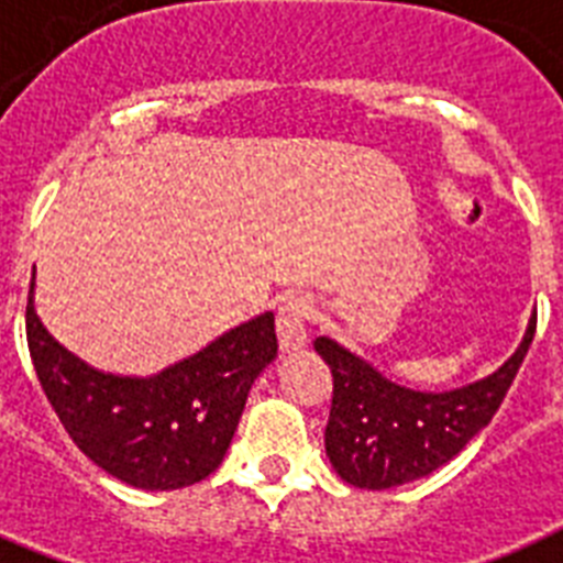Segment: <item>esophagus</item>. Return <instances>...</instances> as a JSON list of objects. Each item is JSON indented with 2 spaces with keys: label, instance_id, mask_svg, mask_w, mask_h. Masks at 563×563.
Segmentation results:
<instances>
[{
  "label": "esophagus",
  "instance_id": "1",
  "mask_svg": "<svg viewBox=\"0 0 563 563\" xmlns=\"http://www.w3.org/2000/svg\"><path fill=\"white\" fill-rule=\"evenodd\" d=\"M313 319V305L308 296H290L278 308L276 328H278V347L282 354H296L308 345V322Z\"/></svg>",
  "mask_w": 563,
  "mask_h": 563
}]
</instances>
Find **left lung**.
I'll use <instances>...</instances> for the list:
<instances>
[{"label": "left lung", "instance_id": "obj_1", "mask_svg": "<svg viewBox=\"0 0 563 563\" xmlns=\"http://www.w3.org/2000/svg\"><path fill=\"white\" fill-rule=\"evenodd\" d=\"M536 324L538 313L529 319L521 347L495 374L443 394L402 388L333 339H316L313 347L333 374L324 449L339 477L360 489H391L449 463L498 415Z\"/></svg>", "mask_w": 563, "mask_h": 563}]
</instances>
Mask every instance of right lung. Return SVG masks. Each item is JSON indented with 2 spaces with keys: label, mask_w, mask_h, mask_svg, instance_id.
<instances>
[{
  "label": "right lung",
  "mask_w": 563,
  "mask_h": 563,
  "mask_svg": "<svg viewBox=\"0 0 563 563\" xmlns=\"http://www.w3.org/2000/svg\"><path fill=\"white\" fill-rule=\"evenodd\" d=\"M27 351L48 402L86 457L137 489H184L221 466L250 385L278 354L276 319L262 313L157 376L88 368L42 328L34 282Z\"/></svg>",
  "instance_id": "add662e5"
}]
</instances>
